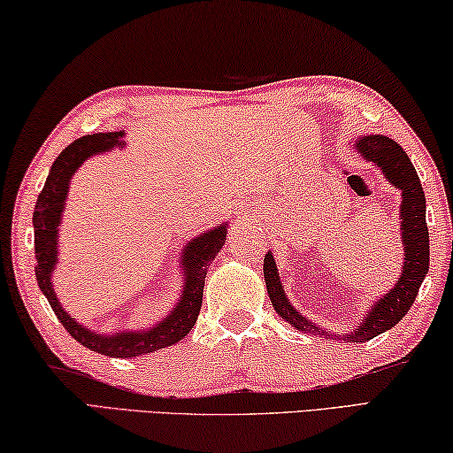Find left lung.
Returning a JSON list of instances; mask_svg holds the SVG:
<instances>
[{
  "mask_svg": "<svg viewBox=\"0 0 453 453\" xmlns=\"http://www.w3.org/2000/svg\"><path fill=\"white\" fill-rule=\"evenodd\" d=\"M353 150L361 154L363 160L373 162L381 170L388 182L402 190V204H399V226H402L403 242V266L397 283L375 299L373 305L363 315L357 327L349 333H331L319 327L301 311H296L285 293L280 283L275 257L269 250L265 255L263 275L266 283V293L275 307L277 315L295 327L296 331L311 333V335H323L333 341H347V343H365L381 333L402 321L407 311L413 305L415 296L429 271V233L426 222V195L421 188L419 176L415 173L410 157L395 140L383 134H367L353 138Z\"/></svg>",
  "mask_w": 453,
  "mask_h": 453,
  "instance_id": "left-lung-1",
  "label": "left lung"
}]
</instances>
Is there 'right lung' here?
<instances>
[{"label": "right lung", "mask_w": 453, "mask_h": 453, "mask_svg": "<svg viewBox=\"0 0 453 453\" xmlns=\"http://www.w3.org/2000/svg\"><path fill=\"white\" fill-rule=\"evenodd\" d=\"M126 132H100V134H90L78 138L68 148H64L62 154L56 158L50 168L46 184L38 196L34 211V244H35V279L42 293L46 295L51 309H54L59 323L64 325L65 331L88 349L106 355V357H138V355L154 353L165 349L184 339L195 327L200 307H203V288L206 271H209L214 257L219 255L222 244L226 241L228 225H222L203 231L195 239L187 241L180 253V273H182V288L178 303L170 313L160 319L158 323L150 325L146 329H126L116 333H98L88 329L76 321L68 311L62 307L58 295L54 291V271L59 258L58 239L59 226H62L65 200H68L70 182L76 170L84 165L88 158L96 154L112 152L114 148L126 146L124 142Z\"/></svg>", "instance_id": "add662e5"}]
</instances>
